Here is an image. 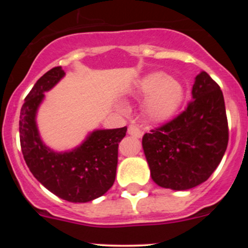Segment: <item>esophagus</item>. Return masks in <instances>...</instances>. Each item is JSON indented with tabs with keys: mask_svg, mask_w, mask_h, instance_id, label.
I'll return each mask as SVG.
<instances>
[{
	"mask_svg": "<svg viewBox=\"0 0 248 248\" xmlns=\"http://www.w3.org/2000/svg\"><path fill=\"white\" fill-rule=\"evenodd\" d=\"M128 134L134 136V138H141L142 130L138 126H135V124H130V126L128 127Z\"/></svg>",
	"mask_w": 248,
	"mask_h": 248,
	"instance_id": "34e87169",
	"label": "esophagus"
}]
</instances>
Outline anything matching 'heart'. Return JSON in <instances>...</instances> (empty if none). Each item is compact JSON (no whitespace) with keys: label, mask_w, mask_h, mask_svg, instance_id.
Listing matches in <instances>:
<instances>
[{"label":"heart","mask_w":248,"mask_h":248,"mask_svg":"<svg viewBox=\"0 0 248 248\" xmlns=\"http://www.w3.org/2000/svg\"><path fill=\"white\" fill-rule=\"evenodd\" d=\"M142 95H150L146 105L147 114L156 121L170 118L183 100V87L166 73H150L139 85Z\"/></svg>","instance_id":"heart-1"}]
</instances>
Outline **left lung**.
<instances>
[{"label": "left lung", "mask_w": 248, "mask_h": 248, "mask_svg": "<svg viewBox=\"0 0 248 248\" xmlns=\"http://www.w3.org/2000/svg\"><path fill=\"white\" fill-rule=\"evenodd\" d=\"M227 143L223 92L205 71L196 77L186 109L142 139L153 181L172 190L205 182L220 163Z\"/></svg>", "instance_id": "8db88e82"}]
</instances>
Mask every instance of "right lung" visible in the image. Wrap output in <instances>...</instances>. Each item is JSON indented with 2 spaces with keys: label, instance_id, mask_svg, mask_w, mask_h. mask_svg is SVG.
Listing matches in <instances>:
<instances>
[{
  "label": "right lung",
  "instance_id": "obj_1",
  "mask_svg": "<svg viewBox=\"0 0 248 248\" xmlns=\"http://www.w3.org/2000/svg\"><path fill=\"white\" fill-rule=\"evenodd\" d=\"M62 66L47 71L25 96L19 115V141L28 168L38 182L59 198L86 203L100 197L115 181L119 142L127 127L95 130L77 149L55 153L43 143L36 112L49 91L64 77Z\"/></svg>",
  "mask_w": 248,
  "mask_h": 248
}]
</instances>
